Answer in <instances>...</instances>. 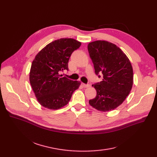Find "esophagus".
I'll use <instances>...</instances> for the list:
<instances>
[{
	"mask_svg": "<svg viewBox=\"0 0 157 157\" xmlns=\"http://www.w3.org/2000/svg\"><path fill=\"white\" fill-rule=\"evenodd\" d=\"M82 86L84 88H87V87L90 86V85H89V84H85L84 83H82Z\"/></svg>",
	"mask_w": 157,
	"mask_h": 157,
	"instance_id": "34e87169",
	"label": "esophagus"
}]
</instances>
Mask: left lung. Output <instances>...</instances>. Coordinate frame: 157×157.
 I'll use <instances>...</instances> for the list:
<instances>
[{"label": "left lung", "instance_id": "8db88e82", "mask_svg": "<svg viewBox=\"0 0 157 157\" xmlns=\"http://www.w3.org/2000/svg\"><path fill=\"white\" fill-rule=\"evenodd\" d=\"M87 49L95 73L103 75L102 81L92 85L96 96L89 101V105L101 112L113 110L122 104L132 90V64L124 52L110 42L93 41L88 44Z\"/></svg>", "mask_w": 157, "mask_h": 157}]
</instances>
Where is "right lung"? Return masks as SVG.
I'll return each mask as SVG.
<instances>
[{
    "label": "right lung",
    "instance_id": "add662e5",
    "mask_svg": "<svg viewBox=\"0 0 157 157\" xmlns=\"http://www.w3.org/2000/svg\"><path fill=\"white\" fill-rule=\"evenodd\" d=\"M81 43L72 38H61L41 49L32 63L29 80L41 105L50 110L59 109L68 103L80 82L63 77L61 71L68 70L72 52Z\"/></svg>",
    "mask_w": 157,
    "mask_h": 157
}]
</instances>
